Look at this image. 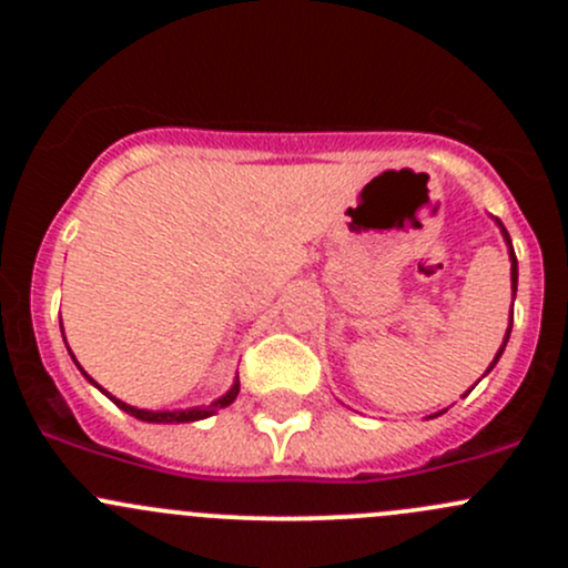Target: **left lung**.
<instances>
[{"instance_id": "obj_1", "label": "left lung", "mask_w": 568, "mask_h": 568, "mask_svg": "<svg viewBox=\"0 0 568 568\" xmlns=\"http://www.w3.org/2000/svg\"><path fill=\"white\" fill-rule=\"evenodd\" d=\"M497 222V227H500V233H503V239H506V244H508V261H511V291H514V296H517V277H519V268H517V255H514V247H511V236H508V231L506 227H503V222L500 220H495ZM511 324H514V313H511V318H508V329H506V337H503V346L497 348V354H495V359H491L489 363V368H486V374H489L491 368H495L497 365V359H500V354H503V348H506V343H508V337H511ZM484 374V376H486ZM480 382V379H478ZM469 390H473V387H469ZM467 390V393H469ZM445 412V409H443ZM443 412H434V415H428V417H439L443 415Z\"/></svg>"}]
</instances>
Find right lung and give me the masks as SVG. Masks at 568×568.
Here are the masks:
<instances>
[{
  "instance_id": "right-lung-1",
  "label": "right lung",
  "mask_w": 568,
  "mask_h": 568,
  "mask_svg": "<svg viewBox=\"0 0 568 568\" xmlns=\"http://www.w3.org/2000/svg\"><path fill=\"white\" fill-rule=\"evenodd\" d=\"M60 326H62V321H60ZM65 346H68V343H65ZM68 352H71V348H68ZM71 357H73V354H71ZM73 363H77V357H73ZM77 368L82 371L84 379H88L93 387H99V390L104 393L106 398L112 400V404H118L120 409L129 412L131 417H136V420H145V423H194V420H205V417L216 415L220 409L231 406L233 400H236V395H239V376H236V379H233V385H231V390H227L225 395H220L216 400H211L209 406H192V409H173V412H170V409H156V412H153V409H136V406H131V404H125V400L114 398V395H109L104 387L95 385V379H90V376L84 374V368L79 363H77Z\"/></svg>"
}]
</instances>
